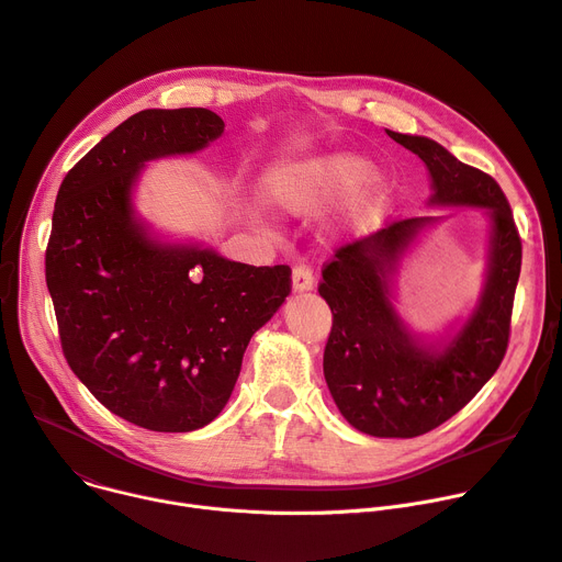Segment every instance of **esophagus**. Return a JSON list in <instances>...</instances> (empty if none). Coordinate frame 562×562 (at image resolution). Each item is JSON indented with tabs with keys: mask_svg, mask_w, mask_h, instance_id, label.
<instances>
[{
	"mask_svg": "<svg viewBox=\"0 0 562 562\" xmlns=\"http://www.w3.org/2000/svg\"><path fill=\"white\" fill-rule=\"evenodd\" d=\"M291 284H293V291H310V289H314L316 278H314L312 267L295 265L293 273H291Z\"/></svg>",
	"mask_w": 562,
	"mask_h": 562,
	"instance_id": "34e87169",
	"label": "esophagus"
}]
</instances>
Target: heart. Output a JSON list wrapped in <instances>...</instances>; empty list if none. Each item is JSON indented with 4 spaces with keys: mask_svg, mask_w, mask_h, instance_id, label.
Instances as JSON below:
<instances>
[{
    "mask_svg": "<svg viewBox=\"0 0 562 562\" xmlns=\"http://www.w3.org/2000/svg\"><path fill=\"white\" fill-rule=\"evenodd\" d=\"M374 177V166L353 155H334L312 164H297L276 170L267 179V194L278 206L304 211L329 199H342L359 192ZM387 194L376 190L372 206L381 209Z\"/></svg>",
    "mask_w": 562,
    "mask_h": 562,
    "instance_id": "1",
    "label": "heart"
}]
</instances>
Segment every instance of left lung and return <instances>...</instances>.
I'll use <instances>...</instances> for the list:
<instances>
[{
    "instance_id": "left-lung-1",
    "label": "left lung",
    "mask_w": 562,
    "mask_h": 562,
    "mask_svg": "<svg viewBox=\"0 0 562 562\" xmlns=\"http://www.w3.org/2000/svg\"><path fill=\"white\" fill-rule=\"evenodd\" d=\"M426 164L430 206H475L491 217L488 273L473 316L443 347L426 345L396 316L387 278L398 255L439 217H405L340 246L325 262L318 293L331 310L325 381L340 415L372 437L411 439L448 422L499 368L512 336L522 241L493 177L457 161L446 147L387 130Z\"/></svg>"
}]
</instances>
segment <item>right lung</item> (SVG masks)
Listing matches in <instances>:
<instances>
[{"mask_svg":"<svg viewBox=\"0 0 562 562\" xmlns=\"http://www.w3.org/2000/svg\"><path fill=\"white\" fill-rule=\"evenodd\" d=\"M203 108L130 116L67 172L46 246L65 359L108 411L155 432H190L222 411L250 336L291 293V269L231 262L151 239L132 211L145 161L220 138Z\"/></svg>","mask_w":562,"mask_h":562,"instance_id":"add662e5","label":"right lung"}]
</instances>
